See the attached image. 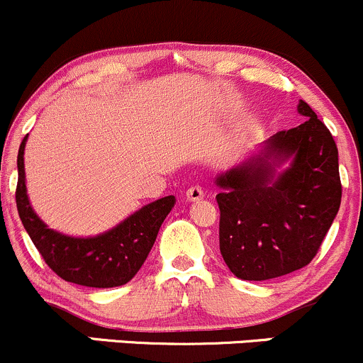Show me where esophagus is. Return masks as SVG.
<instances>
[{"label": "esophagus", "instance_id": "34e87169", "mask_svg": "<svg viewBox=\"0 0 363 363\" xmlns=\"http://www.w3.org/2000/svg\"><path fill=\"white\" fill-rule=\"evenodd\" d=\"M202 197H204V192H202L201 186H190L185 194V199L189 202H197V201H201Z\"/></svg>", "mask_w": 363, "mask_h": 363}]
</instances>
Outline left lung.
<instances>
[{
	"label": "left lung",
	"instance_id": "1",
	"mask_svg": "<svg viewBox=\"0 0 363 363\" xmlns=\"http://www.w3.org/2000/svg\"><path fill=\"white\" fill-rule=\"evenodd\" d=\"M298 112L305 123L270 136L259 152L214 182L221 189V256L242 280L306 267L339 211L336 142L306 102L299 100Z\"/></svg>",
	"mask_w": 363,
	"mask_h": 363
}]
</instances>
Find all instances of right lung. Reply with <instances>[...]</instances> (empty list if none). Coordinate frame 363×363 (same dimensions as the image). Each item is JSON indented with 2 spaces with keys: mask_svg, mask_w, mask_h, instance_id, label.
I'll return each mask as SVG.
<instances>
[{
  "mask_svg": "<svg viewBox=\"0 0 363 363\" xmlns=\"http://www.w3.org/2000/svg\"><path fill=\"white\" fill-rule=\"evenodd\" d=\"M26 142L27 136L18 149L15 201L22 225L46 264L60 279L79 286L107 289L130 282L145 263L159 228L174 208L177 199L174 196L157 199L99 235H65L50 228L30 206L26 186Z\"/></svg>",
  "mask_w": 363,
  "mask_h": 363,
  "instance_id": "add662e5",
  "label": "right lung"
}]
</instances>
